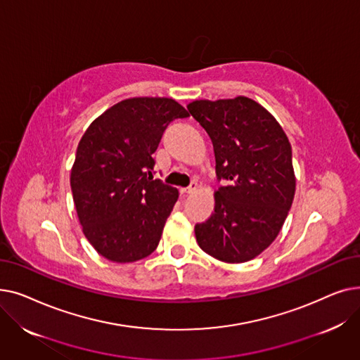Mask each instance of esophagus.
<instances>
[{
    "mask_svg": "<svg viewBox=\"0 0 360 360\" xmlns=\"http://www.w3.org/2000/svg\"><path fill=\"white\" fill-rule=\"evenodd\" d=\"M195 190H197V184H195V182H191V185H190V186L182 188L181 193H182V194H193Z\"/></svg>",
    "mask_w": 360,
    "mask_h": 360,
    "instance_id": "1",
    "label": "esophagus"
}]
</instances>
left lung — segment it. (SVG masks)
Here are the masks:
<instances>
[{
  "label": "left lung",
  "mask_w": 360,
  "mask_h": 360,
  "mask_svg": "<svg viewBox=\"0 0 360 360\" xmlns=\"http://www.w3.org/2000/svg\"><path fill=\"white\" fill-rule=\"evenodd\" d=\"M188 110L210 136L214 213L195 224L200 248L224 262H245L269 248L295 197L292 147L270 112L245 96L195 101Z\"/></svg>",
  "instance_id": "8db88e82"
}]
</instances>
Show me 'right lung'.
Listing matches in <instances>:
<instances>
[{
    "label": "right lung",
    "instance_id": "right-lung-1",
    "mask_svg": "<svg viewBox=\"0 0 360 360\" xmlns=\"http://www.w3.org/2000/svg\"><path fill=\"white\" fill-rule=\"evenodd\" d=\"M190 117L166 98H134L113 105L82 137L71 169V191L87 240L113 262L153 252L178 190L153 179L167 125Z\"/></svg>",
    "mask_w": 360,
    "mask_h": 360
}]
</instances>
